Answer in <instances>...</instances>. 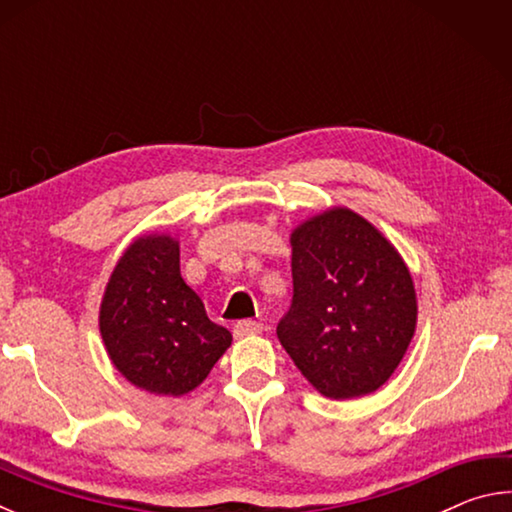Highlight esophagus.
<instances>
[{
	"mask_svg": "<svg viewBox=\"0 0 512 512\" xmlns=\"http://www.w3.org/2000/svg\"><path fill=\"white\" fill-rule=\"evenodd\" d=\"M259 332H262V323H257V320H239L235 325V336H239V339L259 334Z\"/></svg>",
	"mask_w": 512,
	"mask_h": 512,
	"instance_id": "obj_1",
	"label": "esophagus"
}]
</instances>
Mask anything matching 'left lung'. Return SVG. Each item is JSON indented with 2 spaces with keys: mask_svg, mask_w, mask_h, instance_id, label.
Returning <instances> with one entry per match:
<instances>
[{
  "mask_svg": "<svg viewBox=\"0 0 512 512\" xmlns=\"http://www.w3.org/2000/svg\"><path fill=\"white\" fill-rule=\"evenodd\" d=\"M293 300L277 339L318 393L352 400L388 381L413 339L409 268L375 225L334 207L291 235Z\"/></svg>",
  "mask_w": 512,
  "mask_h": 512,
  "instance_id": "obj_1",
  "label": "left lung"
}]
</instances>
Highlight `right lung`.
Returning a JSON list of instances; mask_svg holds the SVG:
<instances>
[{"instance_id": "obj_1", "label": "right lung", "mask_w": 512, "mask_h": 512, "mask_svg": "<svg viewBox=\"0 0 512 512\" xmlns=\"http://www.w3.org/2000/svg\"><path fill=\"white\" fill-rule=\"evenodd\" d=\"M99 329L121 375L173 397L194 391L232 343L185 284L171 235H146L126 248L103 293Z\"/></svg>"}]
</instances>
